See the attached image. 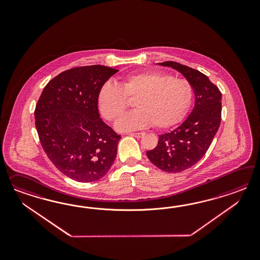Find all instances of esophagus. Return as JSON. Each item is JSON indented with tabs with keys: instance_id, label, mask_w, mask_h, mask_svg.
Wrapping results in <instances>:
<instances>
[{
	"instance_id": "34e87169",
	"label": "esophagus",
	"mask_w": 260,
	"mask_h": 260,
	"mask_svg": "<svg viewBox=\"0 0 260 260\" xmlns=\"http://www.w3.org/2000/svg\"><path fill=\"white\" fill-rule=\"evenodd\" d=\"M128 135H132V136H134V137H137V138H139V137H141L144 135V133H129V134H127Z\"/></svg>"
}]
</instances>
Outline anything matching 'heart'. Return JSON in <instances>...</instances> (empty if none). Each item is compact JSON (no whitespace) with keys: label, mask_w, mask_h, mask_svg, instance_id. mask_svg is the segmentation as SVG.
Listing matches in <instances>:
<instances>
[{"label":"heart","mask_w":260,"mask_h":260,"mask_svg":"<svg viewBox=\"0 0 260 260\" xmlns=\"http://www.w3.org/2000/svg\"><path fill=\"white\" fill-rule=\"evenodd\" d=\"M127 99L136 110L119 119L116 129L128 132L147 126L166 129L179 124L189 112L193 89L187 79L157 71L126 75L120 85L107 81L100 87L97 104L103 116L115 121L126 111Z\"/></svg>","instance_id":"obj_1"}]
</instances>
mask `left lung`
Returning <instances> with one entry per match:
<instances>
[{
  "label": "left lung",
  "instance_id": "1",
  "mask_svg": "<svg viewBox=\"0 0 260 260\" xmlns=\"http://www.w3.org/2000/svg\"><path fill=\"white\" fill-rule=\"evenodd\" d=\"M179 71L190 83L196 95L194 108L180 126L159 135L157 146L147 151L153 165L167 173H180L196 165L210 148L221 122L219 88L202 72L185 64L159 63Z\"/></svg>",
  "mask_w": 260,
  "mask_h": 260
}]
</instances>
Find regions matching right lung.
<instances>
[{"label":"right lung","instance_id":"1","mask_svg":"<svg viewBox=\"0 0 260 260\" xmlns=\"http://www.w3.org/2000/svg\"><path fill=\"white\" fill-rule=\"evenodd\" d=\"M117 71L101 64L63 71L36 104L40 143L52 164L73 180H99L114 163L121 135L100 118L97 96Z\"/></svg>","mask_w":260,"mask_h":260}]
</instances>
